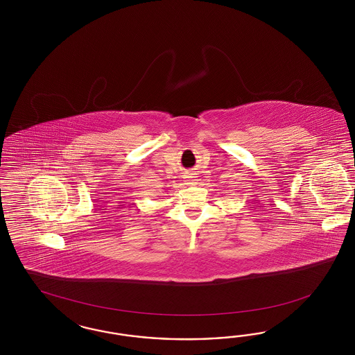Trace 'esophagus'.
Instances as JSON below:
<instances>
[{"label":"esophagus","mask_w":355,"mask_h":355,"mask_svg":"<svg viewBox=\"0 0 355 355\" xmlns=\"http://www.w3.org/2000/svg\"><path fill=\"white\" fill-rule=\"evenodd\" d=\"M184 182H186V184H193V183H196V177L193 174H186L184 175Z\"/></svg>","instance_id":"obj_1"}]
</instances>
